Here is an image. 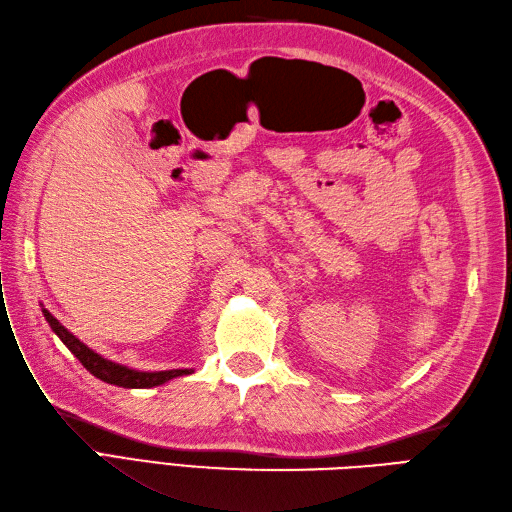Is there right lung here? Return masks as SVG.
<instances>
[{
	"label": "right lung",
	"instance_id": "right-lung-1",
	"mask_svg": "<svg viewBox=\"0 0 512 512\" xmlns=\"http://www.w3.org/2000/svg\"><path fill=\"white\" fill-rule=\"evenodd\" d=\"M42 312H44V319L48 321V325H51L53 332L74 353V357L80 361V364L85 366L93 376H97L100 381H104L108 385H117V387H125V389H151V387H157V385L172 381V378H176V376H185V374L193 372L189 368L142 372V370H134L129 366L117 364V361H110V359L102 357L100 353H95L93 349H89L85 342H80L46 308H42Z\"/></svg>",
	"mask_w": 512,
	"mask_h": 512
}]
</instances>
